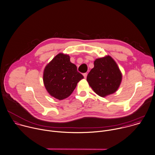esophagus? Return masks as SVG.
<instances>
[{
    "instance_id": "34e87169",
    "label": "esophagus",
    "mask_w": 155,
    "mask_h": 155,
    "mask_svg": "<svg viewBox=\"0 0 155 155\" xmlns=\"http://www.w3.org/2000/svg\"><path fill=\"white\" fill-rule=\"evenodd\" d=\"M83 76H84V78L85 79V78H87V73H84V74H83Z\"/></svg>"
}]
</instances>
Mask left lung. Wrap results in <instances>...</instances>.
Instances as JSON below:
<instances>
[{"label": "left lung", "mask_w": 155, "mask_h": 155, "mask_svg": "<svg viewBox=\"0 0 155 155\" xmlns=\"http://www.w3.org/2000/svg\"><path fill=\"white\" fill-rule=\"evenodd\" d=\"M122 79V74L117 64L107 55L94 61V67L88 74L87 81L97 95L104 97L118 90Z\"/></svg>", "instance_id": "obj_1"}]
</instances>
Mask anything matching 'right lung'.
Returning <instances> with one entry per match:
<instances>
[{"label":"right lung","instance_id":"1","mask_svg":"<svg viewBox=\"0 0 155 155\" xmlns=\"http://www.w3.org/2000/svg\"><path fill=\"white\" fill-rule=\"evenodd\" d=\"M84 76L78 71L70 56L57 54L45 67L43 81L48 93L54 98L63 100L71 95Z\"/></svg>","mask_w":155,"mask_h":155}]
</instances>
